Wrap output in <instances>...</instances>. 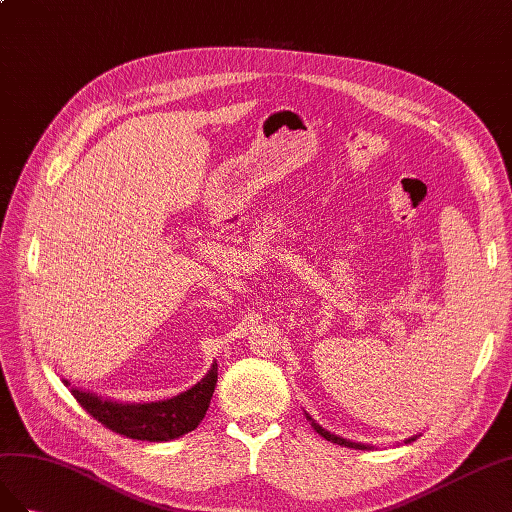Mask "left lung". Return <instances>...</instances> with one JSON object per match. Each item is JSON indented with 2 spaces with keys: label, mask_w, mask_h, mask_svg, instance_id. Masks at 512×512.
<instances>
[{
  "label": "left lung",
  "mask_w": 512,
  "mask_h": 512,
  "mask_svg": "<svg viewBox=\"0 0 512 512\" xmlns=\"http://www.w3.org/2000/svg\"><path fill=\"white\" fill-rule=\"evenodd\" d=\"M306 418H309V416H306ZM311 420V418H309ZM311 427L321 435V437H324V440H328V442H332V444H339V446H347V448H358V450H364V448H367V446H364V444H356V442H349V440H343V437H339V435H332L330 431H326V429H321L319 425H317V422L315 420H311ZM412 440H414V437H412ZM407 442H410V440H407Z\"/></svg>",
  "instance_id": "obj_1"
}]
</instances>
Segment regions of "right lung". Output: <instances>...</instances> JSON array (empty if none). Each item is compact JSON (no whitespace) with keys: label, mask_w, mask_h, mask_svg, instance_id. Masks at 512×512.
<instances>
[{"label":"right lung","mask_w":512,"mask_h":512,"mask_svg":"<svg viewBox=\"0 0 512 512\" xmlns=\"http://www.w3.org/2000/svg\"><path fill=\"white\" fill-rule=\"evenodd\" d=\"M216 377L218 367L212 364L208 375L191 390L158 403H113L77 388L70 392L87 414L113 433L141 442H169L197 429L210 407Z\"/></svg>","instance_id":"obj_1"}]
</instances>
